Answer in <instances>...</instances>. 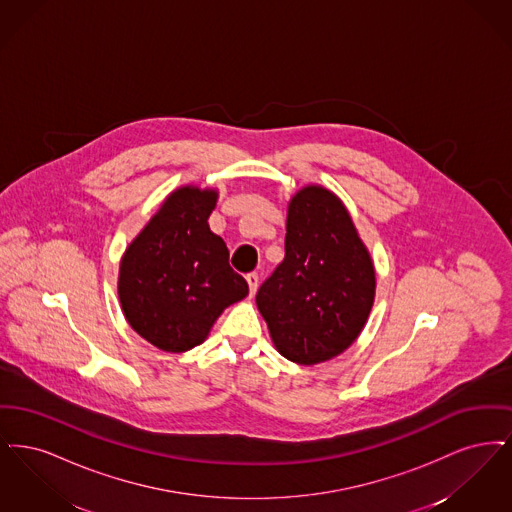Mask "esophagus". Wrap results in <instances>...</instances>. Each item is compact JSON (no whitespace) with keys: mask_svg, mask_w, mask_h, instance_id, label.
<instances>
[{"mask_svg":"<svg viewBox=\"0 0 512 512\" xmlns=\"http://www.w3.org/2000/svg\"><path fill=\"white\" fill-rule=\"evenodd\" d=\"M245 280H247V284H249V293L255 295L257 288H259V274H257V272H249V274L245 276Z\"/></svg>","mask_w":512,"mask_h":512,"instance_id":"esophagus-1","label":"esophagus"}]
</instances>
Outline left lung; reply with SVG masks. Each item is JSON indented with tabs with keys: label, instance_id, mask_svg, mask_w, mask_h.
Returning <instances> with one entry per match:
<instances>
[{
	"label": "left lung",
	"instance_id": "left-lung-1",
	"mask_svg": "<svg viewBox=\"0 0 512 512\" xmlns=\"http://www.w3.org/2000/svg\"><path fill=\"white\" fill-rule=\"evenodd\" d=\"M376 276L340 199L320 186L293 195L286 257L257 292L276 349L297 365L343 353L374 303Z\"/></svg>",
	"mask_w": 512,
	"mask_h": 512
}]
</instances>
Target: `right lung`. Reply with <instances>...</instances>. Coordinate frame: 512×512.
Returning <instances> with one entry per match:
<instances>
[{
	"label": "right lung",
	"instance_id": "right-lung-1",
	"mask_svg": "<svg viewBox=\"0 0 512 512\" xmlns=\"http://www.w3.org/2000/svg\"><path fill=\"white\" fill-rule=\"evenodd\" d=\"M215 190L180 188L128 245L119 299L128 324L155 347L182 353L207 338L220 313L249 293L209 228Z\"/></svg>",
	"mask_w": 512,
	"mask_h": 512
}]
</instances>
